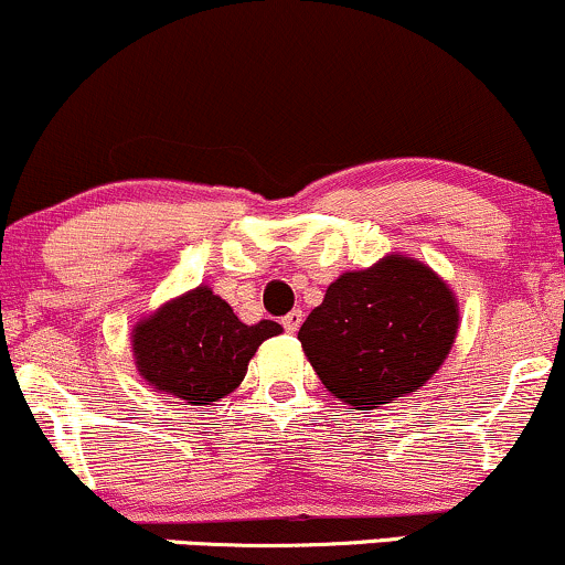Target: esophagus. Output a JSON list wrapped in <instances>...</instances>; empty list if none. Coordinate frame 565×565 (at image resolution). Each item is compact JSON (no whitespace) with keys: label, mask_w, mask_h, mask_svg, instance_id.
Here are the masks:
<instances>
[{"label":"esophagus","mask_w":565,"mask_h":565,"mask_svg":"<svg viewBox=\"0 0 565 565\" xmlns=\"http://www.w3.org/2000/svg\"><path fill=\"white\" fill-rule=\"evenodd\" d=\"M281 323H284V329H287L289 334H295L297 329H300V323H302V310H291V313L284 316Z\"/></svg>","instance_id":"esophagus-1"}]
</instances>
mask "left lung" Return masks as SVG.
<instances>
[{
  "instance_id": "8db88e82",
  "label": "left lung",
  "mask_w": 565,
  "mask_h": 565,
  "mask_svg": "<svg viewBox=\"0 0 565 565\" xmlns=\"http://www.w3.org/2000/svg\"><path fill=\"white\" fill-rule=\"evenodd\" d=\"M459 302L430 265L401 252L329 284L297 340L334 398L361 408L419 391L457 340Z\"/></svg>"
}]
</instances>
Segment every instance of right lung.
<instances>
[{
	"mask_svg": "<svg viewBox=\"0 0 565 565\" xmlns=\"http://www.w3.org/2000/svg\"><path fill=\"white\" fill-rule=\"evenodd\" d=\"M281 323H244L206 284L172 297L132 329V355L140 377L157 393L206 406L236 391L252 355Z\"/></svg>",
	"mask_w": 565,
	"mask_h": 565,
	"instance_id": "obj_1",
	"label": "right lung"
}]
</instances>
